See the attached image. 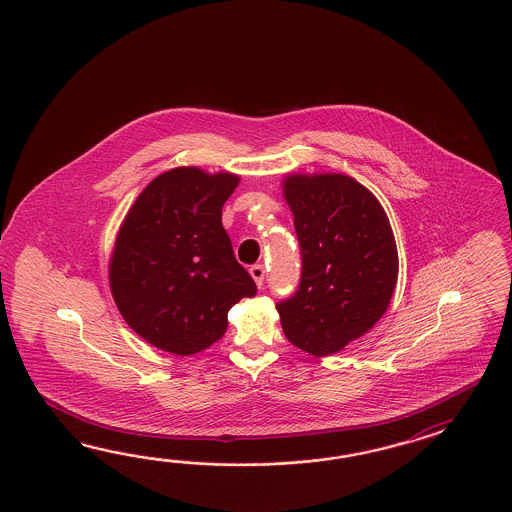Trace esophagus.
<instances>
[{"label":"esophagus","instance_id":"1","mask_svg":"<svg viewBox=\"0 0 512 512\" xmlns=\"http://www.w3.org/2000/svg\"><path fill=\"white\" fill-rule=\"evenodd\" d=\"M249 274H251V278L255 279V283H257V287L261 289L264 283V266L263 264H253L251 268H249Z\"/></svg>","mask_w":512,"mask_h":512}]
</instances>
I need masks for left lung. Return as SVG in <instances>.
I'll list each match as a JSON object with an SVG mask.
<instances>
[{
  "mask_svg": "<svg viewBox=\"0 0 512 512\" xmlns=\"http://www.w3.org/2000/svg\"><path fill=\"white\" fill-rule=\"evenodd\" d=\"M283 195L295 216L302 276L276 304L287 340L313 357L341 351L387 311L398 249L383 206L345 174H291Z\"/></svg>",
  "mask_w": 512,
  "mask_h": 512,
  "instance_id": "1",
  "label": "left lung"
}]
</instances>
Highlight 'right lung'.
Wrapping results in <instances>:
<instances>
[{
	"mask_svg": "<svg viewBox=\"0 0 512 512\" xmlns=\"http://www.w3.org/2000/svg\"><path fill=\"white\" fill-rule=\"evenodd\" d=\"M240 178L178 167L154 178L127 212L110 257V291L142 340L195 355L227 330V313L257 295L236 261L221 208Z\"/></svg>",
	"mask_w": 512,
	"mask_h": 512,
	"instance_id": "right-lung-1",
	"label": "right lung"
}]
</instances>
